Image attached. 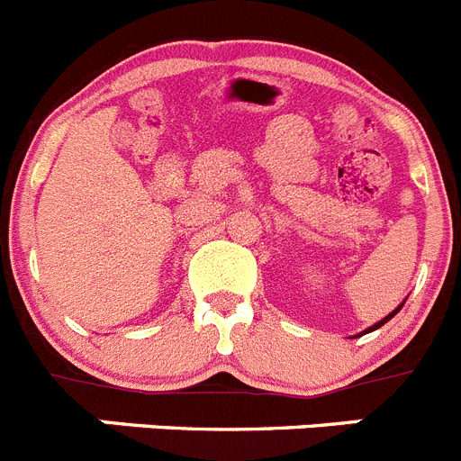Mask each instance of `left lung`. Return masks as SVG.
Returning a JSON list of instances; mask_svg holds the SVG:
<instances>
[{
	"instance_id": "left-lung-1",
	"label": "left lung",
	"mask_w": 461,
	"mask_h": 461,
	"mask_svg": "<svg viewBox=\"0 0 461 461\" xmlns=\"http://www.w3.org/2000/svg\"><path fill=\"white\" fill-rule=\"evenodd\" d=\"M400 308H402V303H400V306H398V308H395L393 313H388V315H386V318H384V320H379V322H377V324H373V327H370V329H366V331H363V333H370V331H375V329H379V327H382V324H386V322H388V320H391V318H393V315H395V313H398ZM363 333H361V336H363Z\"/></svg>"
}]
</instances>
